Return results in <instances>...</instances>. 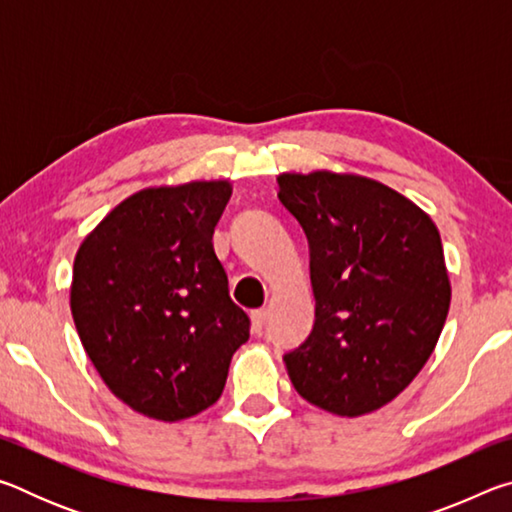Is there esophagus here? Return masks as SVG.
I'll return each instance as SVG.
<instances>
[{"instance_id": "1", "label": "esophagus", "mask_w": 512, "mask_h": 512, "mask_svg": "<svg viewBox=\"0 0 512 512\" xmlns=\"http://www.w3.org/2000/svg\"><path fill=\"white\" fill-rule=\"evenodd\" d=\"M266 309H257L250 314V329H253L255 334H262V329L266 325Z\"/></svg>"}]
</instances>
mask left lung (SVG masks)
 Returning <instances> with one entry per match:
<instances>
[{
	"mask_svg": "<svg viewBox=\"0 0 512 512\" xmlns=\"http://www.w3.org/2000/svg\"><path fill=\"white\" fill-rule=\"evenodd\" d=\"M309 239L316 320L284 354L309 404L359 418L393 402L429 361L452 284L431 216L379 180L318 169L277 176Z\"/></svg>",
	"mask_w": 512,
	"mask_h": 512,
	"instance_id": "8db88e82",
	"label": "left lung"
}]
</instances>
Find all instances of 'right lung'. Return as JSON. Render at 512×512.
<instances>
[{
    "instance_id": "1",
    "label": "right lung",
    "mask_w": 512,
    "mask_h": 512,
    "mask_svg": "<svg viewBox=\"0 0 512 512\" xmlns=\"http://www.w3.org/2000/svg\"><path fill=\"white\" fill-rule=\"evenodd\" d=\"M230 196V180L140 189L76 250V332L112 395L146 418L178 422L212 406L250 336L212 244Z\"/></svg>"
}]
</instances>
